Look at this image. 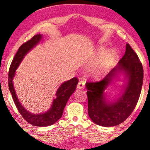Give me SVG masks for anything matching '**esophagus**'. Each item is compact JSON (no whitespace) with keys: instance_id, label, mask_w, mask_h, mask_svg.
I'll return each instance as SVG.
<instances>
[{"instance_id":"1","label":"esophagus","mask_w":150,"mask_h":150,"mask_svg":"<svg viewBox=\"0 0 150 150\" xmlns=\"http://www.w3.org/2000/svg\"><path fill=\"white\" fill-rule=\"evenodd\" d=\"M85 86V81H79L78 84H77V88L82 89Z\"/></svg>"}]
</instances>
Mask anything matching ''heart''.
Returning a JSON list of instances; mask_svg holds the SVG:
<instances>
[{
    "instance_id": "heart-1",
    "label": "heart",
    "mask_w": 150,
    "mask_h": 150,
    "mask_svg": "<svg viewBox=\"0 0 150 150\" xmlns=\"http://www.w3.org/2000/svg\"><path fill=\"white\" fill-rule=\"evenodd\" d=\"M97 57L100 59L88 70V74L95 78H100L111 71L117 59L118 53L115 49H111L107 52L105 47L100 46L97 50Z\"/></svg>"
}]
</instances>
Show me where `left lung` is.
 Here are the masks:
<instances>
[{"mask_svg":"<svg viewBox=\"0 0 150 150\" xmlns=\"http://www.w3.org/2000/svg\"><path fill=\"white\" fill-rule=\"evenodd\" d=\"M120 73L124 75L127 82L121 97L109 101L105 90ZM143 68L139 58L129 43L117 65L99 81L86 83L88 96V113L93 122L103 127L117 125L126 120L135 109L141 92Z\"/></svg>","mask_w":150,"mask_h":150,"instance_id":"left-lung-1","label":"left lung"}]
</instances>
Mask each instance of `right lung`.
I'll use <instances>...</instances> for the list:
<instances>
[{
	"label": "right lung",
	"instance_id": "1",
	"mask_svg": "<svg viewBox=\"0 0 150 150\" xmlns=\"http://www.w3.org/2000/svg\"><path fill=\"white\" fill-rule=\"evenodd\" d=\"M41 39H42V35L40 34L36 35L30 40L21 45L16 54H15L10 65V68H9L8 86L17 109L25 120L33 125L37 127H47L52 125L61 118L63 114L64 107L69 98L76 89L79 80L76 77H73V79L62 83L56 92L55 96L57 98L53 99L50 109L46 112L39 113V114H33L23 107L15 92L14 84H13V79L15 76L16 70L18 69L23 59L30 50H31L35 45L39 43Z\"/></svg>",
	"mask_w": 150,
	"mask_h": 150
}]
</instances>
